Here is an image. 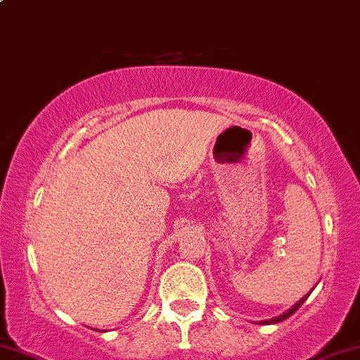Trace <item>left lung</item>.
<instances>
[{
  "label": "left lung",
  "mask_w": 360,
  "mask_h": 360,
  "mask_svg": "<svg viewBox=\"0 0 360 360\" xmlns=\"http://www.w3.org/2000/svg\"><path fill=\"white\" fill-rule=\"evenodd\" d=\"M307 297H309V293H307V295L302 298V300H298L295 305L292 307V309H288L287 311H285V314H281V315H278V317H275V319H270V320H265V322H262V323H266V326H270V323H278V322H281V320H285V319H288L290 315H293L295 314V311L300 309L302 307V304H304V302L307 300Z\"/></svg>",
  "instance_id": "8db88e82"
}]
</instances>
